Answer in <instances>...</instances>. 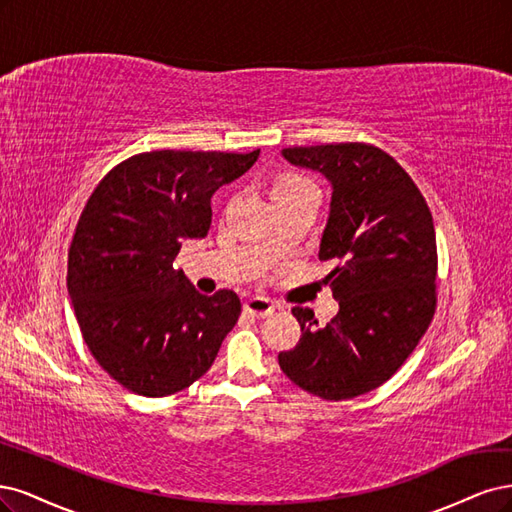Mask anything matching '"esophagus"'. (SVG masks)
<instances>
[{"instance_id":"obj_1","label":"esophagus","mask_w":512,"mask_h":512,"mask_svg":"<svg viewBox=\"0 0 512 512\" xmlns=\"http://www.w3.org/2000/svg\"><path fill=\"white\" fill-rule=\"evenodd\" d=\"M244 312L255 319H266L274 312V304L266 298H249L244 302Z\"/></svg>"}]
</instances>
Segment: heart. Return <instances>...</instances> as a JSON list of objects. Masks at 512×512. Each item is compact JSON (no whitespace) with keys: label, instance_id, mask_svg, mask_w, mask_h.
<instances>
[{"label":"heart","instance_id":"heart-1","mask_svg":"<svg viewBox=\"0 0 512 512\" xmlns=\"http://www.w3.org/2000/svg\"><path fill=\"white\" fill-rule=\"evenodd\" d=\"M306 185H312L308 178L300 176V174H287V176H280L274 187H272V193H278V191H287V189H295V187H306Z\"/></svg>","mask_w":512,"mask_h":512}]
</instances>
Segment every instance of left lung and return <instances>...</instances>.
<instances>
[{
  "mask_svg": "<svg viewBox=\"0 0 512 512\" xmlns=\"http://www.w3.org/2000/svg\"><path fill=\"white\" fill-rule=\"evenodd\" d=\"M283 155L334 187L319 259L338 261L327 283L340 310L319 327L315 312L295 306L302 336L278 364L321 400H353L387 383L434 319L432 212L415 180L374 144L293 146Z\"/></svg>",
  "mask_w": 512,
  "mask_h": 512,
  "instance_id": "obj_1",
  "label": "left lung"
}]
</instances>
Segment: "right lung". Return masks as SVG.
I'll use <instances>...</instances> for the list:
<instances>
[{
  "label": "right lung",
  "mask_w": 512,
  "mask_h": 512,
  "mask_svg": "<svg viewBox=\"0 0 512 512\" xmlns=\"http://www.w3.org/2000/svg\"><path fill=\"white\" fill-rule=\"evenodd\" d=\"M259 157L151 151L114 166L80 212L68 291L80 334L114 381L166 398L204 376L240 317L229 289L202 295L172 268L180 244L210 229V197Z\"/></svg>",
  "instance_id": "obj_1"
}]
</instances>
